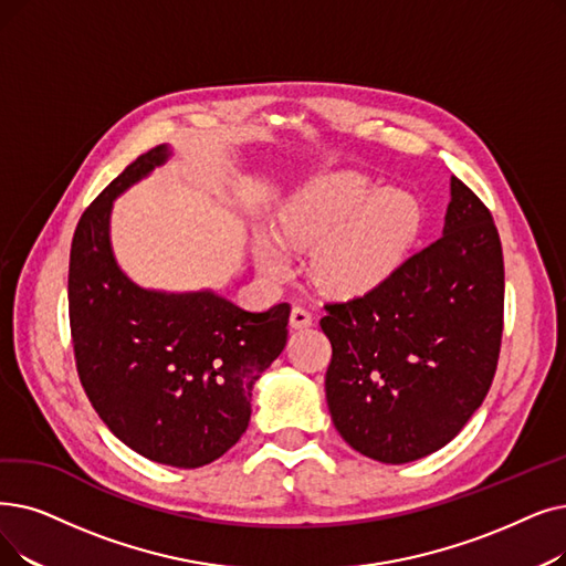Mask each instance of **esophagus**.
<instances>
[{"label": "esophagus", "instance_id": "obj_1", "mask_svg": "<svg viewBox=\"0 0 566 566\" xmlns=\"http://www.w3.org/2000/svg\"><path fill=\"white\" fill-rule=\"evenodd\" d=\"M289 324L293 331L307 328V326H312V314L305 307H293L291 316H289Z\"/></svg>", "mask_w": 566, "mask_h": 566}]
</instances>
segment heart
I'll return each mask as SVG.
<instances>
[{"mask_svg":"<svg viewBox=\"0 0 566 566\" xmlns=\"http://www.w3.org/2000/svg\"><path fill=\"white\" fill-rule=\"evenodd\" d=\"M419 233L421 208L409 193L333 176L293 196L275 233L254 229L252 252L265 277L284 282L293 273L291 252L312 250L314 284L328 296L356 298L398 273Z\"/></svg>","mask_w":566,"mask_h":566,"instance_id":"obj_1","label":"heart"}]
</instances>
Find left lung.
Masks as SVG:
<instances>
[{"label": "left lung", "instance_id": "1", "mask_svg": "<svg viewBox=\"0 0 566 566\" xmlns=\"http://www.w3.org/2000/svg\"><path fill=\"white\" fill-rule=\"evenodd\" d=\"M326 310V402L342 439L386 464L439 451L495 377L504 259L493 214L451 176L441 238L384 286Z\"/></svg>", "mask_w": 566, "mask_h": 566}]
</instances>
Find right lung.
I'll use <instances>...</instances> for the list:
<instances>
[{"mask_svg": "<svg viewBox=\"0 0 566 566\" xmlns=\"http://www.w3.org/2000/svg\"><path fill=\"white\" fill-rule=\"evenodd\" d=\"M170 157V145L153 147L83 212L69 318L83 388L108 430L147 460L196 470L248 430L254 384L284 349L291 307L250 312L212 289H145L119 268L113 203Z\"/></svg>", "mask_w": 566, "mask_h": 566, "instance_id": "add662e5", "label": "right lung"}]
</instances>
